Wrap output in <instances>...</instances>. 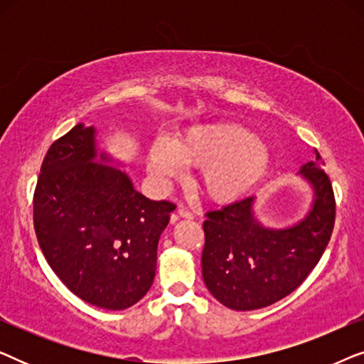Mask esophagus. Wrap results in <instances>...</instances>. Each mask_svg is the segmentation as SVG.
<instances>
[{
  "label": "esophagus",
  "mask_w": 364,
  "mask_h": 364,
  "mask_svg": "<svg viewBox=\"0 0 364 364\" xmlns=\"http://www.w3.org/2000/svg\"><path fill=\"white\" fill-rule=\"evenodd\" d=\"M177 215L182 217V218H187V220H192V218H193V213L191 210H187L186 207H178L177 208Z\"/></svg>",
  "instance_id": "1"
}]
</instances>
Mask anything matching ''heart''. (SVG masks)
<instances>
[{
    "label": "heart",
    "mask_w": 364,
    "mask_h": 364,
    "mask_svg": "<svg viewBox=\"0 0 364 364\" xmlns=\"http://www.w3.org/2000/svg\"><path fill=\"white\" fill-rule=\"evenodd\" d=\"M270 151L250 129L233 122L188 127L172 144L156 141L147 152V168L157 182L182 177L183 167L200 168L197 187L207 200L225 205L240 200L270 168Z\"/></svg>",
    "instance_id": "heart-1"
}]
</instances>
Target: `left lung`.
<instances>
[{
    "label": "left lung",
    "instance_id": "left-lung-1",
    "mask_svg": "<svg viewBox=\"0 0 364 364\" xmlns=\"http://www.w3.org/2000/svg\"><path fill=\"white\" fill-rule=\"evenodd\" d=\"M298 173L313 198L293 225H263L255 215V197L207 212L202 277L227 308L250 311L273 305L296 290L320 262L335 225V196L318 154Z\"/></svg>",
    "mask_w": 364,
    "mask_h": 364
}]
</instances>
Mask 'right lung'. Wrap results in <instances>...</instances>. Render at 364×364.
Listing matches in <instances>:
<instances>
[{
    "label": "right lung",
    "instance_id": "obj_1",
    "mask_svg": "<svg viewBox=\"0 0 364 364\" xmlns=\"http://www.w3.org/2000/svg\"><path fill=\"white\" fill-rule=\"evenodd\" d=\"M119 166L99 151L96 129L77 124L49 147L33 200L49 267L74 295L106 310L136 305L152 287L159 238L176 208L144 197Z\"/></svg>",
    "mask_w": 364,
    "mask_h": 364
}]
</instances>
